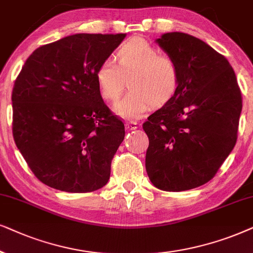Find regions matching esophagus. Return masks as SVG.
I'll use <instances>...</instances> for the list:
<instances>
[{
	"label": "esophagus",
	"instance_id": "esophagus-1",
	"mask_svg": "<svg viewBox=\"0 0 253 253\" xmlns=\"http://www.w3.org/2000/svg\"><path fill=\"white\" fill-rule=\"evenodd\" d=\"M139 127V124L135 123V121H129V123H126V128L128 130H134Z\"/></svg>",
	"mask_w": 253,
	"mask_h": 253
}]
</instances>
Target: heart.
I'll return each mask as SVG.
<instances>
[{
	"instance_id": "1",
	"label": "heart",
	"mask_w": 253,
	"mask_h": 253,
	"mask_svg": "<svg viewBox=\"0 0 253 253\" xmlns=\"http://www.w3.org/2000/svg\"><path fill=\"white\" fill-rule=\"evenodd\" d=\"M112 56L103 59L96 69V81L102 96L116 102L123 92L125 77L129 91L114 106V112L126 119L142 116L153 105L167 103L176 93L180 81L179 67L172 56L161 54L142 38H132Z\"/></svg>"
}]
</instances>
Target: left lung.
Segmentation results:
<instances>
[{
	"mask_svg": "<svg viewBox=\"0 0 253 253\" xmlns=\"http://www.w3.org/2000/svg\"><path fill=\"white\" fill-rule=\"evenodd\" d=\"M156 42L177 61L180 81L142 125L146 169L160 190L186 191L208 183L234 149L242 93L228 60L203 40L171 32Z\"/></svg>",
	"mask_w": 253,
	"mask_h": 253,
	"instance_id": "8db88e82",
	"label": "left lung"
}]
</instances>
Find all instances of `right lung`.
I'll use <instances>...</instances> for the list:
<instances>
[{
	"mask_svg": "<svg viewBox=\"0 0 253 253\" xmlns=\"http://www.w3.org/2000/svg\"><path fill=\"white\" fill-rule=\"evenodd\" d=\"M126 35L77 33L37 48L12 89L13 140L35 176L56 190L105 186L125 137L104 103L96 69Z\"/></svg>",
	"mask_w": 253,
	"mask_h": 253,
	"instance_id": "add662e5",
	"label": "right lung"
}]
</instances>
